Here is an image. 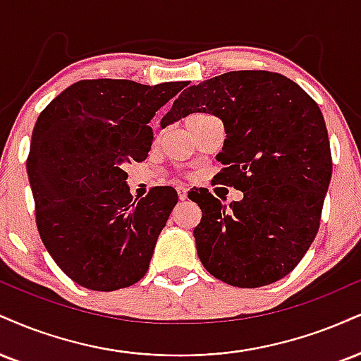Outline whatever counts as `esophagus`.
I'll use <instances>...</instances> for the list:
<instances>
[{
	"instance_id": "34e87169",
	"label": "esophagus",
	"mask_w": 361,
	"mask_h": 361,
	"mask_svg": "<svg viewBox=\"0 0 361 361\" xmlns=\"http://www.w3.org/2000/svg\"><path fill=\"white\" fill-rule=\"evenodd\" d=\"M176 192H178V198L180 200H186V197H188V188H186L185 185H178Z\"/></svg>"
}]
</instances>
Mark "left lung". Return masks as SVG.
<instances>
[{
    "label": "left lung",
    "mask_w": 361,
    "mask_h": 361,
    "mask_svg": "<svg viewBox=\"0 0 361 361\" xmlns=\"http://www.w3.org/2000/svg\"><path fill=\"white\" fill-rule=\"evenodd\" d=\"M193 112L222 119L220 185L244 193L230 207L207 188L195 227L198 257L216 279L260 288L288 276L319 228L331 180V151L318 104L288 77L267 71L216 75L185 90L161 128Z\"/></svg>",
    "instance_id": "8db88e82"
}]
</instances>
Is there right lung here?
Masks as SVG:
<instances>
[{"label":"right lung","instance_id":"obj_1","mask_svg":"<svg viewBox=\"0 0 361 361\" xmlns=\"http://www.w3.org/2000/svg\"><path fill=\"white\" fill-rule=\"evenodd\" d=\"M188 82L80 80L38 116L27 159L37 227L56 266L92 290L142 279L178 193L133 198L124 164L146 159L149 121Z\"/></svg>","mask_w":361,"mask_h":361}]
</instances>
